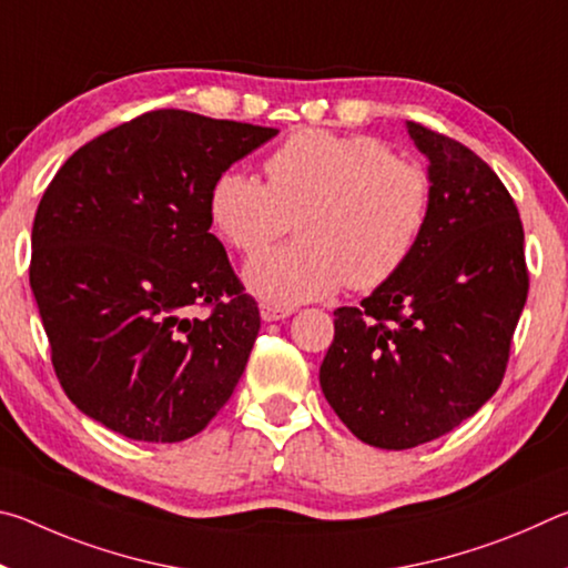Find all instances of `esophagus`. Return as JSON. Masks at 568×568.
I'll use <instances>...</instances> for the list:
<instances>
[{"label": "esophagus", "instance_id": "obj_1", "mask_svg": "<svg viewBox=\"0 0 568 568\" xmlns=\"http://www.w3.org/2000/svg\"><path fill=\"white\" fill-rule=\"evenodd\" d=\"M287 315H293V307H281V305H271V303H263L261 305V318L263 321H283Z\"/></svg>", "mask_w": 568, "mask_h": 568}]
</instances>
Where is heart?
<instances>
[{"label":"heart","mask_w":568,"mask_h":568,"mask_svg":"<svg viewBox=\"0 0 568 568\" xmlns=\"http://www.w3.org/2000/svg\"><path fill=\"white\" fill-rule=\"evenodd\" d=\"M267 182L227 168L207 192L215 233L243 255L287 233L245 267V283L273 305L325 297L348 283L373 291L416 253L434 213V180L373 134L303 128L265 158Z\"/></svg>","instance_id":"heart-1"}]
</instances>
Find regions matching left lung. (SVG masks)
Masks as SVG:
<instances>
[{"label":"left lung","mask_w":568,"mask_h":568,"mask_svg":"<svg viewBox=\"0 0 568 568\" xmlns=\"http://www.w3.org/2000/svg\"><path fill=\"white\" fill-rule=\"evenodd\" d=\"M408 132L430 160V223L398 275L335 311L321 365L351 434L390 450L448 434L494 396L528 295L511 192L454 138L420 122Z\"/></svg>","instance_id":"1"}]
</instances>
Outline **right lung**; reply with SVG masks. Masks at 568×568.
Segmentation results:
<instances>
[{
	"label": "right lung",
	"instance_id": "add662e5",
	"mask_svg": "<svg viewBox=\"0 0 568 568\" xmlns=\"http://www.w3.org/2000/svg\"><path fill=\"white\" fill-rule=\"evenodd\" d=\"M273 134L152 110L82 145L47 185L30 285L67 398L114 434L178 444L233 396L261 311L210 233L207 192Z\"/></svg>",
	"mask_w": 568,
	"mask_h": 568
}]
</instances>
